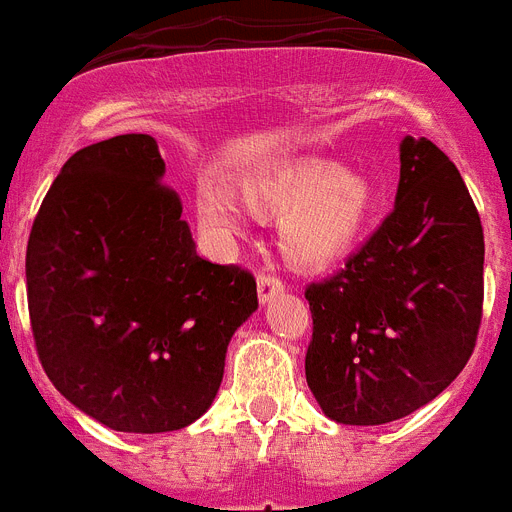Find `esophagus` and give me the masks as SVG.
<instances>
[{
    "instance_id": "obj_1",
    "label": "esophagus",
    "mask_w": 512,
    "mask_h": 512,
    "mask_svg": "<svg viewBox=\"0 0 512 512\" xmlns=\"http://www.w3.org/2000/svg\"><path fill=\"white\" fill-rule=\"evenodd\" d=\"M256 285H259V300H261V303H269L274 295H279V292L285 290V282H282L279 277H274V274H269V272H261L259 279H256Z\"/></svg>"
}]
</instances>
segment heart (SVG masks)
<instances>
[{
	"mask_svg": "<svg viewBox=\"0 0 512 512\" xmlns=\"http://www.w3.org/2000/svg\"><path fill=\"white\" fill-rule=\"evenodd\" d=\"M248 199L256 207L287 212L282 246L298 264L336 259L360 238L370 214L368 189L334 165H313L253 183ZM196 212L217 233H235L243 225L240 207L214 178H202L196 186Z\"/></svg>",
	"mask_w": 512,
	"mask_h": 512,
	"instance_id": "1",
	"label": "heart"
}]
</instances>
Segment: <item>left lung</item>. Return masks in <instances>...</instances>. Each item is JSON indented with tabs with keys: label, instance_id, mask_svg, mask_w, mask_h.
Here are the masks:
<instances>
[{
	"label": "left lung",
	"instance_id": "1",
	"mask_svg": "<svg viewBox=\"0 0 512 512\" xmlns=\"http://www.w3.org/2000/svg\"><path fill=\"white\" fill-rule=\"evenodd\" d=\"M305 300V378L334 422L386 425L456 381L482 326L484 233L440 147L401 142L393 209L339 272L305 287Z\"/></svg>",
	"mask_w": 512,
	"mask_h": 512
}]
</instances>
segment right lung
I'll return each instance as SVG.
<instances>
[{"label": "right lung", "instance_id": "add662e5", "mask_svg": "<svg viewBox=\"0 0 512 512\" xmlns=\"http://www.w3.org/2000/svg\"><path fill=\"white\" fill-rule=\"evenodd\" d=\"M150 134L69 157L25 253L28 313L48 381L119 432H170L217 396L230 336L259 308L238 264L196 256Z\"/></svg>", "mask_w": 512, "mask_h": 512}]
</instances>
